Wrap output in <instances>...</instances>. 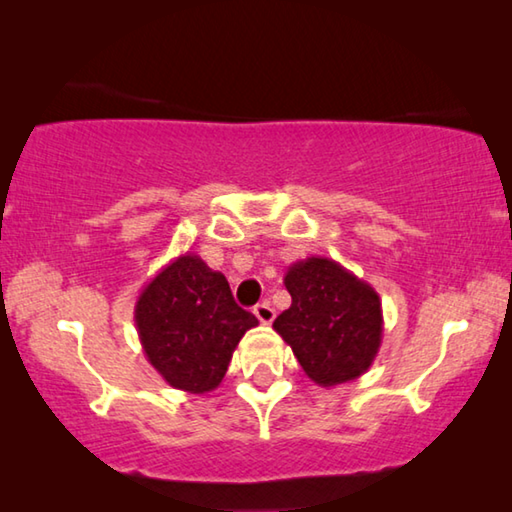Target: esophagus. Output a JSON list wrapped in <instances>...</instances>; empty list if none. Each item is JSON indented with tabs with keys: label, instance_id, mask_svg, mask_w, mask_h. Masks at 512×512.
Instances as JSON below:
<instances>
[{
	"label": "esophagus",
	"instance_id": "esophagus-1",
	"mask_svg": "<svg viewBox=\"0 0 512 512\" xmlns=\"http://www.w3.org/2000/svg\"><path fill=\"white\" fill-rule=\"evenodd\" d=\"M253 314L257 316L259 323L271 325L275 320V309L271 307V302H259V305L253 309Z\"/></svg>",
	"mask_w": 512,
	"mask_h": 512
}]
</instances>
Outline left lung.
Returning a JSON list of instances; mask_svg holds the SVG:
<instances>
[{
  "instance_id": "1",
  "label": "left lung",
  "mask_w": 512,
  "mask_h": 512,
  "mask_svg": "<svg viewBox=\"0 0 512 512\" xmlns=\"http://www.w3.org/2000/svg\"><path fill=\"white\" fill-rule=\"evenodd\" d=\"M291 307L273 329L291 345L307 377L336 386L361 377L375 361L384 314L368 282L327 257H307L284 275Z\"/></svg>"
}]
</instances>
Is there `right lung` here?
Listing matches in <instances>:
<instances>
[{"label":"right lung","instance_id":"right-lung-1","mask_svg":"<svg viewBox=\"0 0 512 512\" xmlns=\"http://www.w3.org/2000/svg\"><path fill=\"white\" fill-rule=\"evenodd\" d=\"M135 325L146 359L178 391H214L257 318L232 298L225 275L201 257L173 259L142 289Z\"/></svg>","mask_w":512,"mask_h":512}]
</instances>
